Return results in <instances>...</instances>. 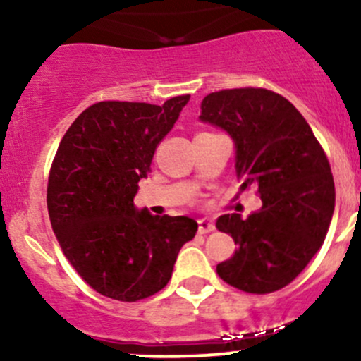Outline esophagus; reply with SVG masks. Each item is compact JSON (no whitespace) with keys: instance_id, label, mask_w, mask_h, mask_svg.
I'll return each mask as SVG.
<instances>
[{"instance_id":"obj_1","label":"esophagus","mask_w":361,"mask_h":361,"mask_svg":"<svg viewBox=\"0 0 361 361\" xmlns=\"http://www.w3.org/2000/svg\"><path fill=\"white\" fill-rule=\"evenodd\" d=\"M214 231V224L211 220H206V218H202V220H199V234H209V232Z\"/></svg>"}]
</instances>
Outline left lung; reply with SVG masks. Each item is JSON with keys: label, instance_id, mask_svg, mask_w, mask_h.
<instances>
[{"label": "left lung", "instance_id": "obj_1", "mask_svg": "<svg viewBox=\"0 0 361 361\" xmlns=\"http://www.w3.org/2000/svg\"><path fill=\"white\" fill-rule=\"evenodd\" d=\"M202 122L235 143L241 190L257 185L262 209L243 220L221 214L216 228L238 250L216 265L225 283L246 293L285 288L322 248L336 207L329 159L297 108L267 89H225L201 104Z\"/></svg>", "mask_w": 361, "mask_h": 361}]
</instances>
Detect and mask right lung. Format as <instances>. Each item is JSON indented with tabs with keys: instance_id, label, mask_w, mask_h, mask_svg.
<instances>
[{
	"instance_id": "obj_1",
	"label": "right lung",
	"mask_w": 361,
	"mask_h": 361,
	"mask_svg": "<svg viewBox=\"0 0 361 361\" xmlns=\"http://www.w3.org/2000/svg\"><path fill=\"white\" fill-rule=\"evenodd\" d=\"M190 96L162 106L101 101L78 115L61 140L47 207L64 257L97 293L137 302L169 283L181 246L197 221L137 211V181Z\"/></svg>"
}]
</instances>
